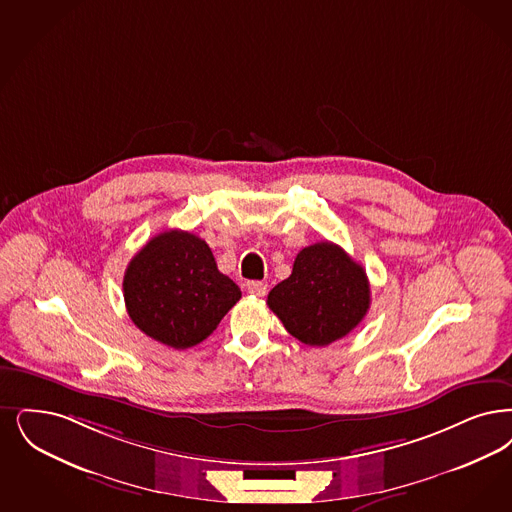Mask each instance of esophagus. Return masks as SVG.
I'll return each instance as SVG.
<instances>
[{"mask_svg":"<svg viewBox=\"0 0 512 512\" xmlns=\"http://www.w3.org/2000/svg\"><path fill=\"white\" fill-rule=\"evenodd\" d=\"M246 289L255 297H265L266 295V284H263V282H255V280L247 282Z\"/></svg>","mask_w":512,"mask_h":512,"instance_id":"34e87169","label":"esophagus"}]
</instances>
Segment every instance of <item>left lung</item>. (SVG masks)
<instances>
[{"label":"left lung","instance_id":"obj_1","mask_svg":"<svg viewBox=\"0 0 512 512\" xmlns=\"http://www.w3.org/2000/svg\"><path fill=\"white\" fill-rule=\"evenodd\" d=\"M369 303L366 270L331 242L301 249L291 276L272 287L266 299L284 328L310 347L343 339L364 320Z\"/></svg>","mask_w":512,"mask_h":512}]
</instances>
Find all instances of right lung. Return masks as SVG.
I'll list each match as a JSON object with an SVG mask.
<instances>
[{"label":"right lung","instance_id":"1","mask_svg":"<svg viewBox=\"0 0 512 512\" xmlns=\"http://www.w3.org/2000/svg\"><path fill=\"white\" fill-rule=\"evenodd\" d=\"M240 297V287L219 272L204 240L184 230L154 236L123 276V299L133 324L177 350L207 339Z\"/></svg>","mask_w":512,"mask_h":512}]
</instances>
